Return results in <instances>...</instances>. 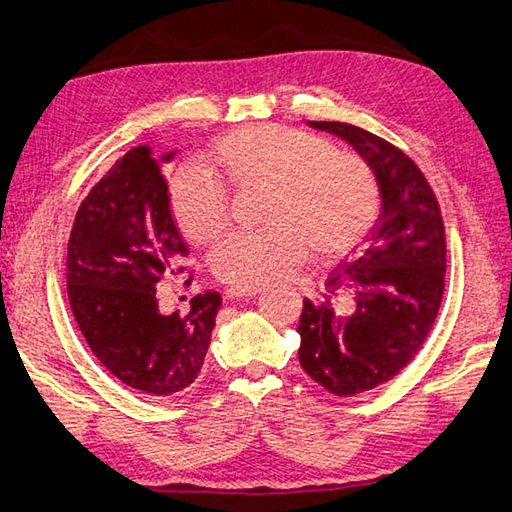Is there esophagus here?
<instances>
[{
  "mask_svg": "<svg viewBox=\"0 0 512 512\" xmlns=\"http://www.w3.org/2000/svg\"><path fill=\"white\" fill-rule=\"evenodd\" d=\"M259 293V286H230L226 295L228 297H253Z\"/></svg>",
  "mask_w": 512,
  "mask_h": 512,
  "instance_id": "obj_1",
  "label": "esophagus"
}]
</instances>
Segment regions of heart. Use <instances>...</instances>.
Masks as SVG:
<instances>
[{
    "instance_id": "1",
    "label": "heart",
    "mask_w": 512,
    "mask_h": 512,
    "mask_svg": "<svg viewBox=\"0 0 512 512\" xmlns=\"http://www.w3.org/2000/svg\"><path fill=\"white\" fill-rule=\"evenodd\" d=\"M215 161L239 192H268L262 232H237L219 244L212 271L228 284L255 286L284 275L313 250L347 253L374 226L378 188L358 156L297 129L255 125L217 143ZM172 210L192 244H212L228 226V194L215 174L192 165L174 183Z\"/></svg>"
}]
</instances>
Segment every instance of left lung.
<instances>
[{
	"instance_id": "obj_1",
	"label": "left lung",
	"mask_w": 512,
	"mask_h": 512,
	"mask_svg": "<svg viewBox=\"0 0 512 512\" xmlns=\"http://www.w3.org/2000/svg\"><path fill=\"white\" fill-rule=\"evenodd\" d=\"M347 141L374 172L380 215L365 248L338 264L324 300H304L300 365L336 396H356L410 365L443 300L445 228L418 165L385 138L349 123L309 120Z\"/></svg>"
}]
</instances>
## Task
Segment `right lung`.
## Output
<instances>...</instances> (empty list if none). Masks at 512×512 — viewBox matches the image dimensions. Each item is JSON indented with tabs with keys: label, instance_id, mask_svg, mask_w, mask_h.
Masks as SVG:
<instances>
[{
	"label": "right lung",
	"instance_id": "add662e5",
	"mask_svg": "<svg viewBox=\"0 0 512 512\" xmlns=\"http://www.w3.org/2000/svg\"><path fill=\"white\" fill-rule=\"evenodd\" d=\"M172 156L141 145L116 161L80 203L67 248L69 304L89 349L120 383L152 396L194 383L221 306L208 291L188 315L159 311L156 284L188 257L163 174Z\"/></svg>",
	"mask_w": 512,
	"mask_h": 512
}]
</instances>
